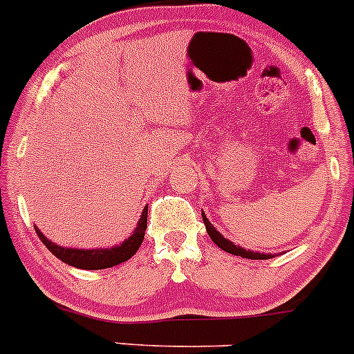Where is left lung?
I'll use <instances>...</instances> for the list:
<instances>
[{
    "label": "left lung",
    "mask_w": 354,
    "mask_h": 354,
    "mask_svg": "<svg viewBox=\"0 0 354 354\" xmlns=\"http://www.w3.org/2000/svg\"><path fill=\"white\" fill-rule=\"evenodd\" d=\"M203 221L204 225H206V232L209 233L211 240H213L214 243H216L220 249H223L225 252L228 254H233V256H240V257H245V259H271L272 256L271 254H259V252H252V250H245L242 249V247L235 245V243L230 242V240L225 239L223 235H221L220 232L216 230V228L213 227V225L209 223V220L206 218V214L203 213Z\"/></svg>",
    "instance_id": "8db88e82"
}]
</instances>
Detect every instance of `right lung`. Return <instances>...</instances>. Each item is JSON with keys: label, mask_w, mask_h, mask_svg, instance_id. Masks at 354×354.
Returning <instances> with one entry per match:
<instances>
[{"label": "right lung", "mask_w": 354, "mask_h": 354, "mask_svg": "<svg viewBox=\"0 0 354 354\" xmlns=\"http://www.w3.org/2000/svg\"><path fill=\"white\" fill-rule=\"evenodd\" d=\"M148 225V206L143 209L140 221H138L136 230L133 232V235L129 239H126L121 245L111 247V249H64V247L56 245L54 242L47 240L42 235V232L39 228H35L39 239L50 252L54 254L57 259H61L63 262H66L69 266H75L78 269H105L112 268V266H118L121 262H126L127 259H131L136 254V250L140 249V245L143 243L145 239V230H147Z\"/></svg>", "instance_id": "add662e5"}]
</instances>
